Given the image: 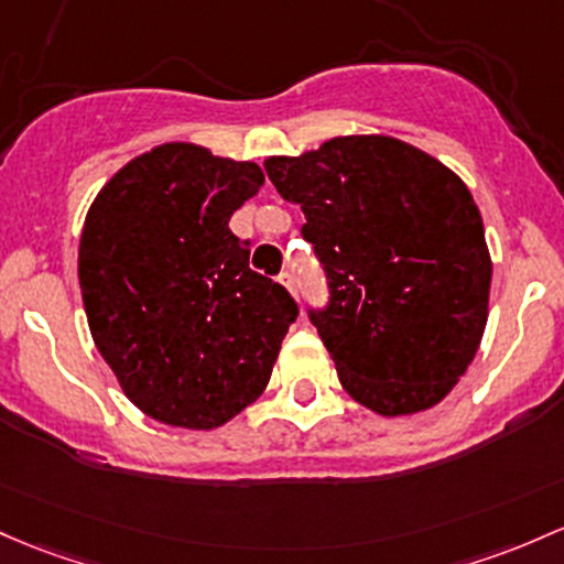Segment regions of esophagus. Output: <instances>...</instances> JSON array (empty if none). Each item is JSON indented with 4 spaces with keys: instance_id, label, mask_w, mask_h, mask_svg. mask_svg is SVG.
Here are the masks:
<instances>
[{
    "instance_id": "esophagus-1",
    "label": "esophagus",
    "mask_w": 564,
    "mask_h": 564,
    "mask_svg": "<svg viewBox=\"0 0 564 564\" xmlns=\"http://www.w3.org/2000/svg\"><path fill=\"white\" fill-rule=\"evenodd\" d=\"M281 283H283V286H286L289 289V292H292L294 296H296V283H294V275H292V272H281Z\"/></svg>"
}]
</instances>
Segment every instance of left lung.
<instances>
[{
  "instance_id": "obj_1",
  "label": "left lung",
  "mask_w": 564,
  "mask_h": 564,
  "mask_svg": "<svg viewBox=\"0 0 564 564\" xmlns=\"http://www.w3.org/2000/svg\"><path fill=\"white\" fill-rule=\"evenodd\" d=\"M305 214L329 281L311 311L343 388L386 417L431 410L466 375L487 326L492 262L463 178L391 135H339L264 160Z\"/></svg>"
}]
</instances>
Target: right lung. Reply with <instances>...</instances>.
Wrapping results in <instances>:
<instances>
[{
    "instance_id": "add662e5",
    "label": "right lung",
    "mask_w": 564,
    "mask_h": 564,
    "mask_svg": "<svg viewBox=\"0 0 564 564\" xmlns=\"http://www.w3.org/2000/svg\"><path fill=\"white\" fill-rule=\"evenodd\" d=\"M262 184L257 163L173 141L122 165L85 216L77 272L93 343L160 423L219 429L268 388L300 311L230 230Z\"/></svg>"
}]
</instances>
